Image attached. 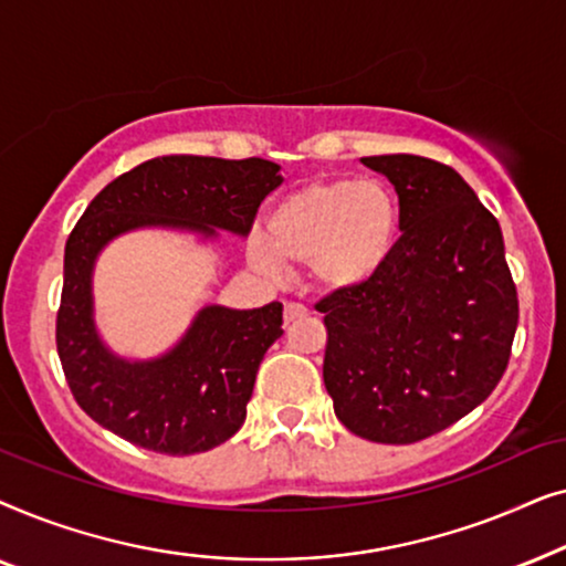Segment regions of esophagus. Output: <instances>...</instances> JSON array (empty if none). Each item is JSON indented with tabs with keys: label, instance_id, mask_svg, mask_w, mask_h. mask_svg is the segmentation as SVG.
<instances>
[{
	"label": "esophagus",
	"instance_id": "esophagus-1",
	"mask_svg": "<svg viewBox=\"0 0 566 566\" xmlns=\"http://www.w3.org/2000/svg\"><path fill=\"white\" fill-rule=\"evenodd\" d=\"M283 314H285V324H289V322L304 319L308 312H306V306H301V304H285V312Z\"/></svg>",
	"mask_w": 566,
	"mask_h": 566
}]
</instances>
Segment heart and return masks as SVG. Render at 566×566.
Listing matches in <instances>:
<instances>
[{
    "mask_svg": "<svg viewBox=\"0 0 566 566\" xmlns=\"http://www.w3.org/2000/svg\"><path fill=\"white\" fill-rule=\"evenodd\" d=\"M265 239L252 237L247 258L275 273L308 265L324 291H353L381 273L399 239L397 196L381 182L322 180L270 208Z\"/></svg>",
    "mask_w": 566,
    "mask_h": 566,
    "instance_id": "b5f03b06",
    "label": "heart"
}]
</instances>
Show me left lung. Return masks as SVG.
I'll return each instance as SVG.
<instances>
[{
  "label": "left lung",
  "mask_w": 566,
  "mask_h": 566,
  "mask_svg": "<svg viewBox=\"0 0 566 566\" xmlns=\"http://www.w3.org/2000/svg\"><path fill=\"white\" fill-rule=\"evenodd\" d=\"M363 165L397 190L401 237L374 281L316 304L324 386L347 430L407 446L451 428L500 384L517 289L497 219L453 167L415 154Z\"/></svg>",
  "instance_id": "obj_1"
}]
</instances>
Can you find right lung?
<instances>
[{
    "label": "right lung",
    "mask_w": 566,
    "mask_h": 566,
    "mask_svg": "<svg viewBox=\"0 0 566 566\" xmlns=\"http://www.w3.org/2000/svg\"><path fill=\"white\" fill-rule=\"evenodd\" d=\"M277 169L258 157H157L105 185L76 221L64 250L56 350L76 405L97 424L167 455L211 451L242 428L260 363L283 335V304L206 306L172 353L128 363L99 343L90 277L97 252L138 227L250 234L260 203L283 182Z\"/></svg>",
    "instance_id": "obj_1"
}]
</instances>
